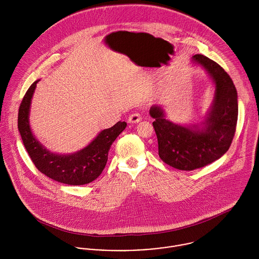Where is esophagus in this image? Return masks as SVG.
<instances>
[{"instance_id": "obj_1", "label": "esophagus", "mask_w": 259, "mask_h": 259, "mask_svg": "<svg viewBox=\"0 0 259 259\" xmlns=\"http://www.w3.org/2000/svg\"><path fill=\"white\" fill-rule=\"evenodd\" d=\"M142 119V116L140 115L139 113H132L129 118H128V122L129 123H132V124H135V123H138Z\"/></svg>"}]
</instances>
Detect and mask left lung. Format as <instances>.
Segmentation results:
<instances>
[{
	"instance_id": "obj_1",
	"label": "left lung",
	"mask_w": 259,
	"mask_h": 259,
	"mask_svg": "<svg viewBox=\"0 0 259 259\" xmlns=\"http://www.w3.org/2000/svg\"><path fill=\"white\" fill-rule=\"evenodd\" d=\"M194 62L202 65L215 82V97L200 131L175 124L164 118L163 110L153 106L150 114L155 121L159 156L162 161L180 170H193L220 159L230 148L238 121V94L229 74L213 60L196 54Z\"/></svg>"
}]
</instances>
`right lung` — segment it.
I'll return each mask as SVG.
<instances>
[{"instance_id": "1", "label": "right lung", "mask_w": 259, "mask_h": 259, "mask_svg": "<svg viewBox=\"0 0 259 259\" xmlns=\"http://www.w3.org/2000/svg\"><path fill=\"white\" fill-rule=\"evenodd\" d=\"M35 80L25 93L19 109L18 127L23 145L43 175L61 183L83 185L98 179L105 167L112 143L126 128L125 121H118L111 128L101 131L89 146L72 155H55L47 151L31 133L29 127V107L36 83Z\"/></svg>"}]
</instances>
